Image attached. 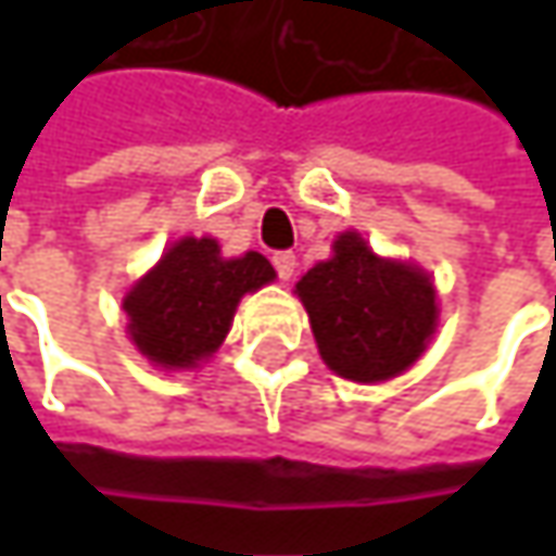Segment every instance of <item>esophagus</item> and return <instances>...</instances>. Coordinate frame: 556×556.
<instances>
[{"instance_id": "obj_1", "label": "esophagus", "mask_w": 556, "mask_h": 556, "mask_svg": "<svg viewBox=\"0 0 556 556\" xmlns=\"http://www.w3.org/2000/svg\"><path fill=\"white\" fill-rule=\"evenodd\" d=\"M271 263H275V271H278V278H281V281H290V278H293V271H296V256H293L290 250L275 253V256H271Z\"/></svg>"}]
</instances>
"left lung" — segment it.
<instances>
[{
	"label": "left lung",
	"mask_w": 556,
	"mask_h": 556,
	"mask_svg": "<svg viewBox=\"0 0 556 556\" xmlns=\"http://www.w3.org/2000/svg\"><path fill=\"white\" fill-rule=\"evenodd\" d=\"M318 353L333 374L380 383L408 371L437 331V290L424 268L377 256L358 231L296 281Z\"/></svg>",
	"instance_id": "left-lung-1"
}]
</instances>
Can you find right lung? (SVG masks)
I'll list each match as a JSON object with an SVG mask.
<instances>
[{
  "instance_id": "1",
  "label": "right lung",
  "mask_w": 556,
  "mask_h": 556,
  "mask_svg": "<svg viewBox=\"0 0 556 556\" xmlns=\"http://www.w3.org/2000/svg\"><path fill=\"white\" fill-rule=\"evenodd\" d=\"M268 281L263 253L225 260L213 238H182L126 293L129 337L161 368H194L223 346L241 296Z\"/></svg>"
}]
</instances>
